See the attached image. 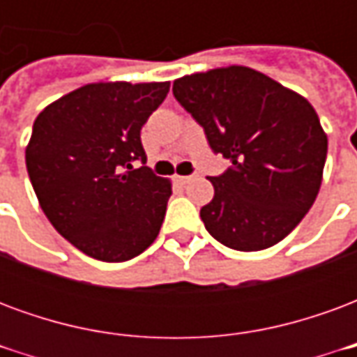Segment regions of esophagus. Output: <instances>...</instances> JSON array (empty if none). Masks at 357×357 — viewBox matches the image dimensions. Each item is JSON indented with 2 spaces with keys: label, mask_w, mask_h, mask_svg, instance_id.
<instances>
[{
  "label": "esophagus",
  "mask_w": 357,
  "mask_h": 357,
  "mask_svg": "<svg viewBox=\"0 0 357 357\" xmlns=\"http://www.w3.org/2000/svg\"><path fill=\"white\" fill-rule=\"evenodd\" d=\"M195 176H178V181L181 183V185H185V183H189V181H193Z\"/></svg>",
  "instance_id": "34e87169"
}]
</instances>
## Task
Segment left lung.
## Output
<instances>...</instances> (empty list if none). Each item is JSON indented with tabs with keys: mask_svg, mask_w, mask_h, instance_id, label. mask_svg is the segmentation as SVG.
<instances>
[{
	"mask_svg": "<svg viewBox=\"0 0 357 357\" xmlns=\"http://www.w3.org/2000/svg\"><path fill=\"white\" fill-rule=\"evenodd\" d=\"M172 91L210 149L229 160L210 178L214 199L201 208L206 231L241 252L283 241L321 187L327 135L314 107L247 66L183 76Z\"/></svg>",
	"mask_w": 357,
	"mask_h": 357,
	"instance_id": "1",
	"label": "left lung"
}]
</instances>
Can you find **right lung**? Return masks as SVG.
<instances>
[{"mask_svg":"<svg viewBox=\"0 0 357 357\" xmlns=\"http://www.w3.org/2000/svg\"><path fill=\"white\" fill-rule=\"evenodd\" d=\"M168 91L170 82L88 84L36 118L26 147L36 197L53 227L95 260H132L160 231L172 185L145 166L141 128Z\"/></svg>","mask_w":357,"mask_h":357,"instance_id":"add662e5","label":"right lung"}]
</instances>
